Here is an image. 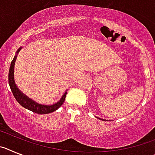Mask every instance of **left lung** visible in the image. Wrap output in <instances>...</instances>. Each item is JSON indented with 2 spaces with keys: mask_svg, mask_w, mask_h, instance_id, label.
<instances>
[{
  "mask_svg": "<svg viewBox=\"0 0 155 155\" xmlns=\"http://www.w3.org/2000/svg\"><path fill=\"white\" fill-rule=\"evenodd\" d=\"M102 120H104V119H102Z\"/></svg>",
  "mask_w": 155,
  "mask_h": 155,
  "instance_id": "1",
  "label": "left lung"
}]
</instances>
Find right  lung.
Segmentation results:
<instances>
[{"label": "right lung", "instance_id": "right-lung-1", "mask_svg": "<svg viewBox=\"0 0 155 155\" xmlns=\"http://www.w3.org/2000/svg\"><path fill=\"white\" fill-rule=\"evenodd\" d=\"M20 49L21 48L18 50L17 53H18V51H20ZM16 57L17 55H15L14 59L12 61L11 66H10L9 69V73H8V83H9L10 88H11V90H12V93H13L15 100L18 102L19 104H20L23 107H25V108L28 109L29 110L32 111V112L36 113V114H49V113L54 112V111H55L56 110H58V109L62 105L64 101H65V96H66L67 92H65V93H64V95L62 96V98H61V100H59L58 103L53 104V105L46 106L37 104V103H35V101H33L32 100H31L28 97H26L25 95L23 94V93L18 89V87L16 86V84H15V79H14V68H15V61H16Z\"/></svg>", "mask_w": 155, "mask_h": 155}]
</instances>
